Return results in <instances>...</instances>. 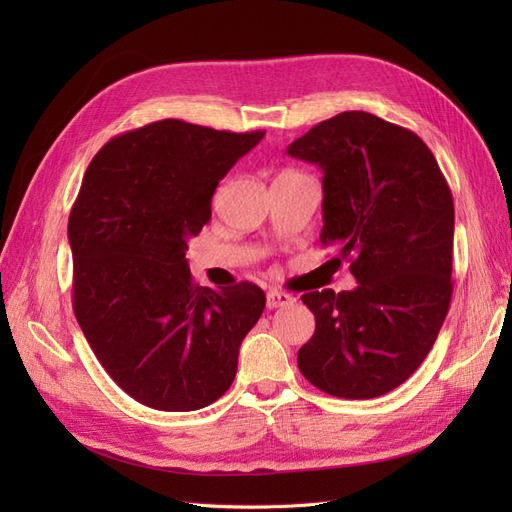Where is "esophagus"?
Masks as SVG:
<instances>
[{"label":"esophagus","mask_w":512,"mask_h":512,"mask_svg":"<svg viewBox=\"0 0 512 512\" xmlns=\"http://www.w3.org/2000/svg\"><path fill=\"white\" fill-rule=\"evenodd\" d=\"M294 299L292 294H288V292H282V290H269L267 292V307L269 309H277V307H286V305H292Z\"/></svg>","instance_id":"obj_1"}]
</instances>
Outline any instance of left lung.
<instances>
[{
  "label": "left lung",
  "instance_id": "left-lung-1",
  "mask_svg": "<svg viewBox=\"0 0 512 512\" xmlns=\"http://www.w3.org/2000/svg\"><path fill=\"white\" fill-rule=\"evenodd\" d=\"M286 151L322 170L320 241L359 282L303 294L316 331L299 369L329 395L380 397L421 367L451 305L453 194L421 138L371 113L320 121Z\"/></svg>",
  "mask_w": 512,
  "mask_h": 512
}]
</instances>
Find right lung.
<instances>
[{
	"label": "right lung",
	"mask_w": 512,
	"mask_h": 512,
	"mask_svg": "<svg viewBox=\"0 0 512 512\" xmlns=\"http://www.w3.org/2000/svg\"><path fill=\"white\" fill-rule=\"evenodd\" d=\"M262 136L162 119L115 136L85 170L68 220L74 316L138 404L190 412L235 380L265 292L198 286L185 252L211 220L218 183Z\"/></svg>",
	"instance_id": "add662e5"
}]
</instances>
